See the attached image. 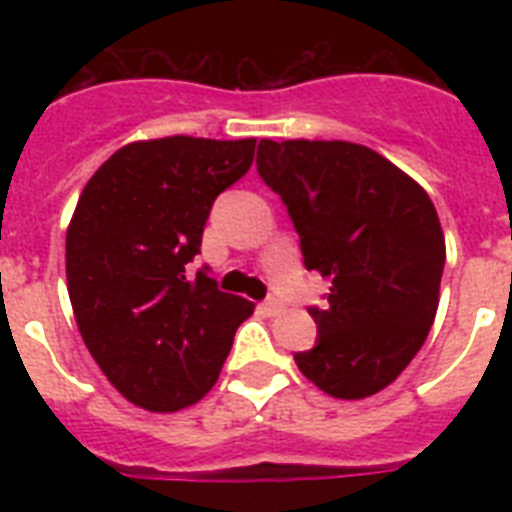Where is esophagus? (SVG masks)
Here are the masks:
<instances>
[{"label": "esophagus", "mask_w": 512, "mask_h": 512, "mask_svg": "<svg viewBox=\"0 0 512 512\" xmlns=\"http://www.w3.org/2000/svg\"><path fill=\"white\" fill-rule=\"evenodd\" d=\"M260 308H263L265 316H279V313L284 311V303H281L279 297H268V300L260 303Z\"/></svg>", "instance_id": "esophagus-1"}]
</instances>
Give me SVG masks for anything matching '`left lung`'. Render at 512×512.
I'll return each mask as SVG.
<instances>
[{"instance_id": "8db88e82", "label": "left lung", "mask_w": 512, "mask_h": 512, "mask_svg": "<svg viewBox=\"0 0 512 512\" xmlns=\"http://www.w3.org/2000/svg\"><path fill=\"white\" fill-rule=\"evenodd\" d=\"M257 175L295 223L308 271L329 281L311 305L319 337L295 353L335 398H366L404 372L438 308L446 244L436 207L385 156L345 140H260Z\"/></svg>"}]
</instances>
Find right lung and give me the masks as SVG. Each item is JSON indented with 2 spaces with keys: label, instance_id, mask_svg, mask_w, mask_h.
I'll list each match as a JSON object with an SVG mask.
<instances>
[{
  "label": "right lung",
  "instance_id": "add662e5",
  "mask_svg": "<svg viewBox=\"0 0 512 512\" xmlns=\"http://www.w3.org/2000/svg\"><path fill=\"white\" fill-rule=\"evenodd\" d=\"M252 156L255 138L130 143L79 196L66 233L76 324L108 382L148 412L196 404L255 311L220 292L209 268L188 273L209 209Z\"/></svg>",
  "mask_w": 512,
  "mask_h": 512
}]
</instances>
